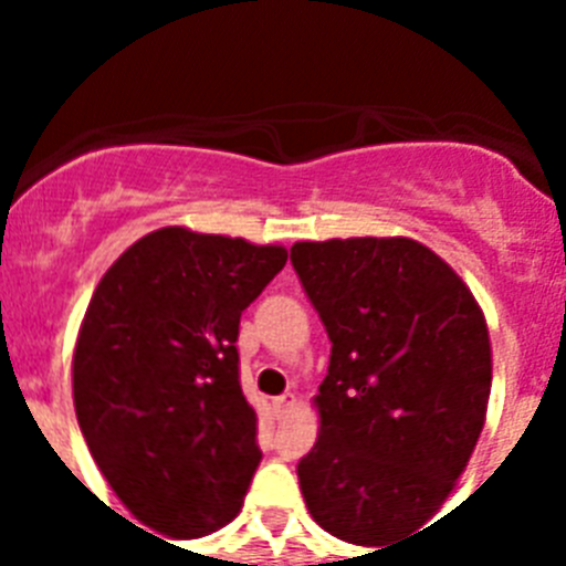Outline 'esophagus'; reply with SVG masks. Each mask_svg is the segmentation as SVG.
Here are the masks:
<instances>
[{
	"label": "esophagus",
	"mask_w": 566,
	"mask_h": 566,
	"mask_svg": "<svg viewBox=\"0 0 566 566\" xmlns=\"http://www.w3.org/2000/svg\"><path fill=\"white\" fill-rule=\"evenodd\" d=\"M294 405H297V397H294V394H283V397L272 399V408H274V413H277V417H286Z\"/></svg>",
	"instance_id": "34e87169"
}]
</instances>
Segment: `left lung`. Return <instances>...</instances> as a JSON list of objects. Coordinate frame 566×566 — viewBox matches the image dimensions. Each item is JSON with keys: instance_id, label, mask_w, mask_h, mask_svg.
<instances>
[{"instance_id": "left-lung-1", "label": "left lung", "mask_w": 566, "mask_h": 566, "mask_svg": "<svg viewBox=\"0 0 566 566\" xmlns=\"http://www.w3.org/2000/svg\"><path fill=\"white\" fill-rule=\"evenodd\" d=\"M292 263L332 339L300 490L326 533L385 549L468 468L493 379L488 323L462 277L411 238L300 240Z\"/></svg>"}]
</instances>
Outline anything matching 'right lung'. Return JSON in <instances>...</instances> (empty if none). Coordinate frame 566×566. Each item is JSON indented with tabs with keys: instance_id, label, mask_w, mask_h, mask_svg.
Returning <instances> with one entry per match:
<instances>
[{
	"instance_id": "1",
	"label": "right lung",
	"mask_w": 566,
	"mask_h": 566,
	"mask_svg": "<svg viewBox=\"0 0 566 566\" xmlns=\"http://www.w3.org/2000/svg\"><path fill=\"white\" fill-rule=\"evenodd\" d=\"M286 258L164 227L93 292L73 354L78 428L115 496L164 536H207L240 513L263 453L234 343Z\"/></svg>"
}]
</instances>
